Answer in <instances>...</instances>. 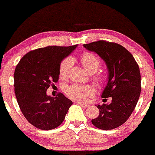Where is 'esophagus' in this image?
Wrapping results in <instances>:
<instances>
[{
	"label": "esophagus",
	"mask_w": 155,
	"mask_h": 155,
	"mask_svg": "<svg viewBox=\"0 0 155 155\" xmlns=\"http://www.w3.org/2000/svg\"><path fill=\"white\" fill-rule=\"evenodd\" d=\"M77 104H80L82 107H83V108H88L90 107V105L88 104H83V103H80V102H77Z\"/></svg>",
	"instance_id": "esophagus-1"
}]
</instances>
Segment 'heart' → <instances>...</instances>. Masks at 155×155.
Returning a JSON list of instances; mask_svg holds the SVG:
<instances>
[{
	"label": "heart",
	"instance_id": "b5f03b06",
	"mask_svg": "<svg viewBox=\"0 0 155 155\" xmlns=\"http://www.w3.org/2000/svg\"><path fill=\"white\" fill-rule=\"evenodd\" d=\"M80 61L82 65L89 73L92 74L99 68L101 61L96 55L92 53L85 52L80 57ZM73 65V60L71 57H68L62 61L59 66V76L61 79H65L68 75L69 71ZM94 81L97 84H101L103 82V78L100 75L94 77ZM64 92L69 98L74 100L83 101L87 97L93 94V89L90 86L82 85L80 84H73L65 88Z\"/></svg>",
	"mask_w": 155,
	"mask_h": 155
}]
</instances>
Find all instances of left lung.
I'll list each match as a JSON object with an SVG mask.
<instances>
[{"label":"left lung","mask_w":155,"mask_h":155,"mask_svg":"<svg viewBox=\"0 0 155 155\" xmlns=\"http://www.w3.org/2000/svg\"><path fill=\"white\" fill-rule=\"evenodd\" d=\"M96 53L107 65L108 81L101 97H111V104H97L99 115L92 124L101 130H111L124 124L134 111L141 92L139 66L133 55L120 44L97 41L84 44Z\"/></svg>","instance_id":"8db88e82"}]
</instances>
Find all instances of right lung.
Segmentation results:
<instances>
[{
    "instance_id": "right-lung-1",
    "label": "right lung",
    "mask_w": 155,
    "mask_h": 155,
    "mask_svg": "<svg viewBox=\"0 0 155 155\" xmlns=\"http://www.w3.org/2000/svg\"><path fill=\"white\" fill-rule=\"evenodd\" d=\"M77 45L51 46L27 53L17 65L14 73L15 92L26 119L36 128L48 130L64 120L73 101L62 93L48 96L47 89L57 82L59 66Z\"/></svg>"
}]
</instances>
